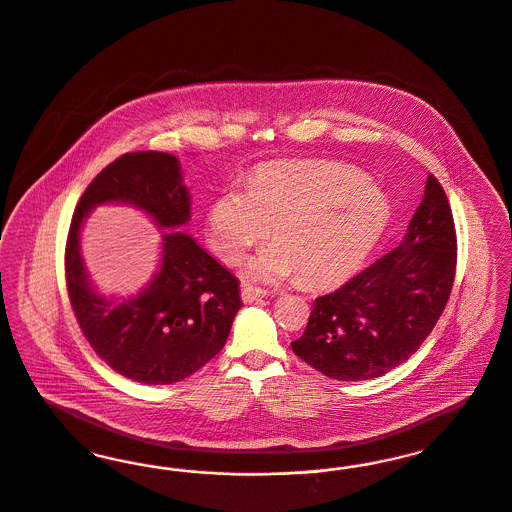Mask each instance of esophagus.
I'll return each instance as SVG.
<instances>
[{
	"instance_id": "obj_1",
	"label": "esophagus",
	"mask_w": 512,
	"mask_h": 512,
	"mask_svg": "<svg viewBox=\"0 0 512 512\" xmlns=\"http://www.w3.org/2000/svg\"><path fill=\"white\" fill-rule=\"evenodd\" d=\"M241 296H243L244 304H252V302L262 300V298L266 296V291L256 289V287H250V285H244L243 291H241Z\"/></svg>"
}]
</instances>
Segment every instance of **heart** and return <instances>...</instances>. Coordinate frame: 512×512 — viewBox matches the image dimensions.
<instances>
[{
	"label": "heart",
	"instance_id": "1",
	"mask_svg": "<svg viewBox=\"0 0 512 512\" xmlns=\"http://www.w3.org/2000/svg\"><path fill=\"white\" fill-rule=\"evenodd\" d=\"M391 216L389 198L358 171L329 162L275 163L243 187H227L206 214V241L225 264L266 241L277 243L246 264L264 283L298 277L327 287L349 275L374 248Z\"/></svg>",
	"mask_w": 512,
	"mask_h": 512
}]
</instances>
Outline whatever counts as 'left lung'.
I'll list each match as a JSON object with an SVG mask.
<instances>
[{
    "label": "left lung",
    "mask_w": 512,
    "mask_h": 512,
    "mask_svg": "<svg viewBox=\"0 0 512 512\" xmlns=\"http://www.w3.org/2000/svg\"><path fill=\"white\" fill-rule=\"evenodd\" d=\"M455 268L451 206L430 173L403 241L335 293L316 298L293 352L339 381L387 374L430 335L451 295Z\"/></svg>",
    "instance_id": "obj_1"
}]
</instances>
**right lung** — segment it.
I'll use <instances>...</instances> for the list:
<instances>
[{"instance_id":"1","label":"right lung","mask_w":512,"mask_h":512,"mask_svg":"<svg viewBox=\"0 0 512 512\" xmlns=\"http://www.w3.org/2000/svg\"><path fill=\"white\" fill-rule=\"evenodd\" d=\"M133 205L163 229V258L135 296L104 297L81 258L80 231L96 205ZM181 163L165 152L125 154L88 185L71 221L65 277L84 337L115 372L146 385L192 376L223 349L241 310L239 281L181 227L190 221Z\"/></svg>"}]
</instances>
